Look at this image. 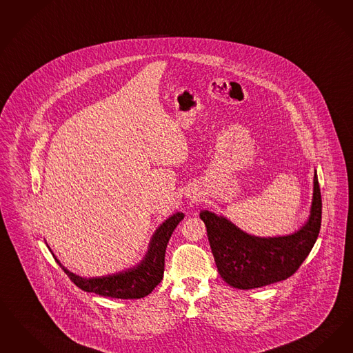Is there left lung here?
Here are the masks:
<instances>
[{"instance_id":"obj_1","label":"left lung","mask_w":353,"mask_h":353,"mask_svg":"<svg viewBox=\"0 0 353 353\" xmlns=\"http://www.w3.org/2000/svg\"><path fill=\"white\" fill-rule=\"evenodd\" d=\"M208 238L218 272L236 289H254L294 274L310 254L322 222V197L316 172L309 221L292 235L259 238L248 235L225 216L202 210Z\"/></svg>"}]
</instances>
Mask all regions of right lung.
<instances>
[{
  "label": "right lung",
  "mask_w": 353,
  "mask_h": 353,
  "mask_svg": "<svg viewBox=\"0 0 353 353\" xmlns=\"http://www.w3.org/2000/svg\"><path fill=\"white\" fill-rule=\"evenodd\" d=\"M183 219V212H176L170 216L152 235L147 254L141 263L134 268L127 269L119 273H114L102 277L84 279L64 268L57 256V264L71 281L81 290L88 293H96L99 296L121 298V299H138L148 296L163 280L164 274V257L167 244L174 228Z\"/></svg>",
  "instance_id": "1"
}]
</instances>
